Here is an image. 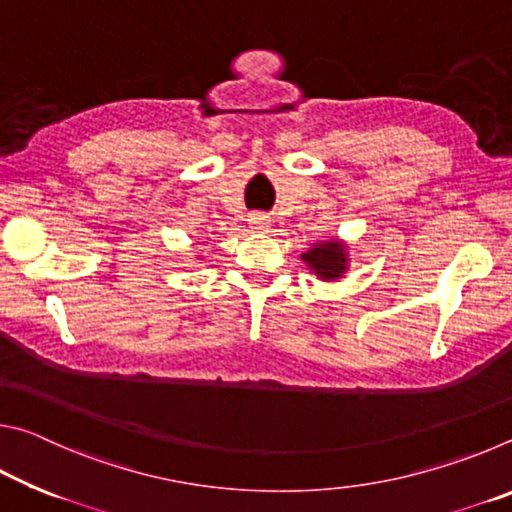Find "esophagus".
Masks as SVG:
<instances>
[{"label":"esophagus","instance_id":"obj_1","mask_svg":"<svg viewBox=\"0 0 512 512\" xmlns=\"http://www.w3.org/2000/svg\"><path fill=\"white\" fill-rule=\"evenodd\" d=\"M248 223H250V230L253 232H266L268 230V216L266 214H250L248 216Z\"/></svg>","mask_w":512,"mask_h":512}]
</instances>
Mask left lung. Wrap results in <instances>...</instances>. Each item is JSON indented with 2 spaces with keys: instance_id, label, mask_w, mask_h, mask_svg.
<instances>
[{
  "instance_id": "obj_1",
  "label": "left lung",
  "mask_w": 512,
  "mask_h": 512,
  "mask_svg": "<svg viewBox=\"0 0 512 512\" xmlns=\"http://www.w3.org/2000/svg\"><path fill=\"white\" fill-rule=\"evenodd\" d=\"M350 246L343 239H323L300 255L302 262L323 282H339L350 268Z\"/></svg>"
}]
</instances>
